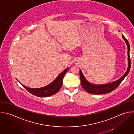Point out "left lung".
Here are the masks:
<instances>
[{
    "label": "left lung",
    "mask_w": 134,
    "mask_h": 134,
    "mask_svg": "<svg viewBox=\"0 0 134 134\" xmlns=\"http://www.w3.org/2000/svg\"><path fill=\"white\" fill-rule=\"evenodd\" d=\"M122 37L124 40L125 43L127 44V54H128V68L127 69L126 72L125 73L119 80H118L116 81H114L112 83H109V84H102V85H94L88 82L86 79L85 78L84 76L83 75V74L81 70L80 71V75L81 78V85L84 89L87 92H89L91 94H104L107 93H109L116 89L119 85L122 83V82L123 81V80L125 79V77L128 75L130 69H131V59L130 56V44L128 42V41L126 39V38L122 35Z\"/></svg>",
    "instance_id": "left-lung-1"
}]
</instances>
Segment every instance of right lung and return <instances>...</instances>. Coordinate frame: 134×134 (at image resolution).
<instances>
[{
	"mask_svg": "<svg viewBox=\"0 0 134 134\" xmlns=\"http://www.w3.org/2000/svg\"><path fill=\"white\" fill-rule=\"evenodd\" d=\"M69 68H66L61 73H60L58 76L51 83L48 85L40 88H30L27 87L20 83L25 89H26L29 92L32 93L33 95H35L37 97H49L52 96L59 91L62 86L63 79L65 74V73L68 71Z\"/></svg>",
	"mask_w": 134,
	"mask_h": 134,
	"instance_id": "add662e5",
	"label": "right lung"
}]
</instances>
